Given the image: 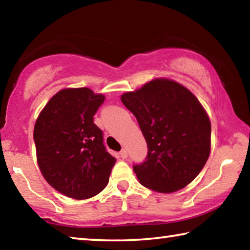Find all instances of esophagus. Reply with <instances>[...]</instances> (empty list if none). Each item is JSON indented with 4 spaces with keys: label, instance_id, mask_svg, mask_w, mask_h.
<instances>
[{
    "label": "esophagus",
    "instance_id": "esophagus-1",
    "mask_svg": "<svg viewBox=\"0 0 250 250\" xmlns=\"http://www.w3.org/2000/svg\"><path fill=\"white\" fill-rule=\"evenodd\" d=\"M120 156L122 159H126V156H128V152H126V150L125 149H122L121 151H120Z\"/></svg>",
    "mask_w": 250,
    "mask_h": 250
}]
</instances>
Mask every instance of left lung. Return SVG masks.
I'll list each match as a JSON object with an SVG mask.
<instances>
[{
  "mask_svg": "<svg viewBox=\"0 0 250 250\" xmlns=\"http://www.w3.org/2000/svg\"><path fill=\"white\" fill-rule=\"evenodd\" d=\"M121 101L137 118L147 145L133 164L140 183L160 193L185 188L204 167L210 150V121L200 101L182 84L155 79Z\"/></svg>",
  "mask_w": 250,
  "mask_h": 250,
  "instance_id": "obj_1",
  "label": "left lung"
}]
</instances>
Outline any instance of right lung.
I'll use <instances>...</instances> for the list:
<instances>
[{
  "mask_svg": "<svg viewBox=\"0 0 250 250\" xmlns=\"http://www.w3.org/2000/svg\"><path fill=\"white\" fill-rule=\"evenodd\" d=\"M104 101L88 88L62 89L42 110L34 128L42 174L55 189L76 200L103 191L116 163L94 124Z\"/></svg>",
  "mask_w": 250,
  "mask_h": 250,
  "instance_id": "add662e5",
  "label": "right lung"
}]
</instances>
